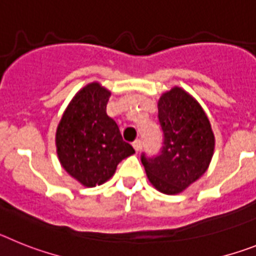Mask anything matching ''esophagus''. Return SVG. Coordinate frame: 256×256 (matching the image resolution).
<instances>
[{
	"label": "esophagus",
	"mask_w": 256,
	"mask_h": 256,
	"mask_svg": "<svg viewBox=\"0 0 256 256\" xmlns=\"http://www.w3.org/2000/svg\"><path fill=\"white\" fill-rule=\"evenodd\" d=\"M132 146H134V150H136V152H139V150H142V146H143V143H142L140 139H135V140L132 142Z\"/></svg>",
	"instance_id": "34e87169"
}]
</instances>
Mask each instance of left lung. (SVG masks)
<instances>
[{
	"label": "left lung",
	"mask_w": 256,
	"mask_h": 256,
	"mask_svg": "<svg viewBox=\"0 0 256 256\" xmlns=\"http://www.w3.org/2000/svg\"><path fill=\"white\" fill-rule=\"evenodd\" d=\"M164 132L160 154H142L146 176L156 190L178 194L205 174L215 148L214 132L202 106L182 88H171L158 100Z\"/></svg>",
	"instance_id": "left-lung-1"
}]
</instances>
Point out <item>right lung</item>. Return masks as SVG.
Listing matches in <instances>:
<instances>
[{"label": "right lung", "instance_id": "right-lung-1", "mask_svg": "<svg viewBox=\"0 0 256 256\" xmlns=\"http://www.w3.org/2000/svg\"><path fill=\"white\" fill-rule=\"evenodd\" d=\"M110 91L92 82L74 95L56 128V153L62 166L85 186L110 180L117 165L135 153L122 139L118 125L106 114Z\"/></svg>", "mask_w": 256, "mask_h": 256}]
</instances>
